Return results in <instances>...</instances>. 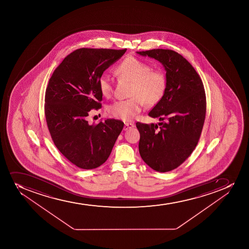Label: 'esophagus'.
Wrapping results in <instances>:
<instances>
[{
	"label": "esophagus",
	"mask_w": 249,
	"mask_h": 249,
	"mask_svg": "<svg viewBox=\"0 0 249 249\" xmlns=\"http://www.w3.org/2000/svg\"><path fill=\"white\" fill-rule=\"evenodd\" d=\"M134 126H134V124H132V123H126L124 124L123 129H124V131H128L130 129L133 128Z\"/></svg>",
	"instance_id": "34e87169"
}]
</instances>
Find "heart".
I'll return each instance as SVG.
<instances>
[{
  "label": "heart",
  "instance_id": "1",
  "mask_svg": "<svg viewBox=\"0 0 249 249\" xmlns=\"http://www.w3.org/2000/svg\"><path fill=\"white\" fill-rule=\"evenodd\" d=\"M151 70L149 65L134 56H127L118 65L116 73L118 76L132 84L129 93L131 98L115 101L108 106L111 115L130 122L141 112L143 103L152 106L160 101L166 89V78L162 72ZM97 84L102 96L112 95L113 86L108 74H101Z\"/></svg>",
  "mask_w": 249,
  "mask_h": 249
}]
</instances>
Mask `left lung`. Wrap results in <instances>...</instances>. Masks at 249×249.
Instances as JSON below:
<instances>
[{
  "label": "left lung",
  "instance_id": "1",
  "mask_svg": "<svg viewBox=\"0 0 249 249\" xmlns=\"http://www.w3.org/2000/svg\"><path fill=\"white\" fill-rule=\"evenodd\" d=\"M136 53L162 64L166 89L148 113L158 124L136 123L141 134L139 151L143 161L158 172L179 166L193 152L201 134L206 113L204 85L199 74L182 55L170 50Z\"/></svg>",
  "mask_w": 249,
  "mask_h": 249
}]
</instances>
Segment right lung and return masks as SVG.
Instances as JSON below:
<instances>
[{
  "label": "right lung",
  "mask_w": 249,
  "mask_h": 249,
  "mask_svg": "<svg viewBox=\"0 0 249 249\" xmlns=\"http://www.w3.org/2000/svg\"><path fill=\"white\" fill-rule=\"evenodd\" d=\"M125 50L79 49L65 57L50 78L45 113L53 141L77 167L95 169L106 162L123 130L122 121L108 118L96 125L89 111L101 108L98 79Z\"/></svg>",
  "instance_id": "right-lung-1"
}]
</instances>
